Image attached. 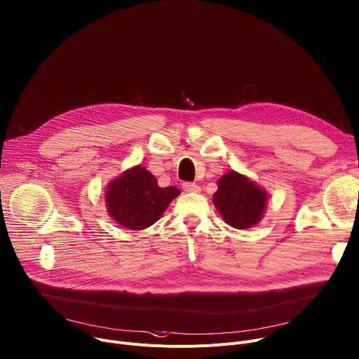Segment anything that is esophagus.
<instances>
[{
  "label": "esophagus",
  "instance_id": "esophagus-1",
  "mask_svg": "<svg viewBox=\"0 0 359 359\" xmlns=\"http://www.w3.org/2000/svg\"><path fill=\"white\" fill-rule=\"evenodd\" d=\"M183 190L186 193H198L200 186H197L196 183H183Z\"/></svg>",
  "mask_w": 359,
  "mask_h": 359
}]
</instances>
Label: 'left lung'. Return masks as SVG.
<instances>
[{
    "instance_id": "left-lung-1",
    "label": "left lung",
    "mask_w": 359,
    "mask_h": 359,
    "mask_svg": "<svg viewBox=\"0 0 359 359\" xmlns=\"http://www.w3.org/2000/svg\"><path fill=\"white\" fill-rule=\"evenodd\" d=\"M269 201L266 189L250 177L230 170L217 180L213 203L223 220L238 230L259 224L264 217Z\"/></svg>"
}]
</instances>
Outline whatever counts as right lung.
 Masks as SVG:
<instances>
[{"instance_id":"obj_1","label":"right lung","mask_w":359,"mask_h":359,"mask_svg":"<svg viewBox=\"0 0 359 359\" xmlns=\"http://www.w3.org/2000/svg\"><path fill=\"white\" fill-rule=\"evenodd\" d=\"M179 194L177 187H161L155 176L137 165L108 183L107 212L122 227L143 230L155 224Z\"/></svg>"}]
</instances>
